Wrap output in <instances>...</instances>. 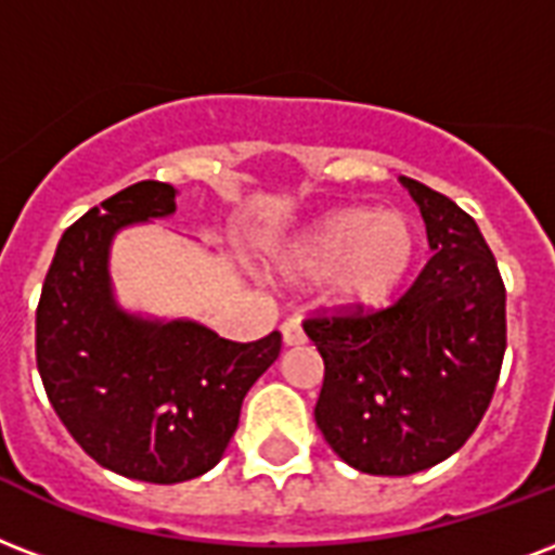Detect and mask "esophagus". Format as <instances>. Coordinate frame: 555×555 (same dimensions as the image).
Returning a JSON list of instances; mask_svg holds the SVG:
<instances>
[{"mask_svg": "<svg viewBox=\"0 0 555 555\" xmlns=\"http://www.w3.org/2000/svg\"><path fill=\"white\" fill-rule=\"evenodd\" d=\"M282 340H285V346H299L306 344V332H302V325H299V320H285L282 323Z\"/></svg>", "mask_w": 555, "mask_h": 555, "instance_id": "34e87169", "label": "esophagus"}]
</instances>
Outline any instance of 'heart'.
Wrapping results in <instances>:
<instances>
[{"mask_svg": "<svg viewBox=\"0 0 555 555\" xmlns=\"http://www.w3.org/2000/svg\"><path fill=\"white\" fill-rule=\"evenodd\" d=\"M418 256V230L404 211L340 209L291 244L287 276L328 282L334 302L380 308L399 294Z\"/></svg>", "mask_w": 555, "mask_h": 555, "instance_id": "heart-1", "label": "heart"}]
</instances>
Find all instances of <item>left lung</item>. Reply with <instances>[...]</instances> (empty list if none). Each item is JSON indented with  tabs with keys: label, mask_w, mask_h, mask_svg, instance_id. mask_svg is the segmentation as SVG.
Masks as SVG:
<instances>
[{
	"label": "left lung",
	"mask_w": 555,
	"mask_h": 555,
	"mask_svg": "<svg viewBox=\"0 0 555 555\" xmlns=\"http://www.w3.org/2000/svg\"><path fill=\"white\" fill-rule=\"evenodd\" d=\"M434 256L387 308H320L302 323L323 354L314 418L363 475L404 477L465 446L489 410L506 352V287L475 218L401 177Z\"/></svg>",
	"instance_id": "8db88e82"
}]
</instances>
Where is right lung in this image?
<instances>
[{
    "label": "right lung",
    "instance_id": "right-lung-1",
    "mask_svg": "<svg viewBox=\"0 0 555 555\" xmlns=\"http://www.w3.org/2000/svg\"><path fill=\"white\" fill-rule=\"evenodd\" d=\"M175 194L142 180L72 223L37 306V370L72 439L109 472L163 486L221 460L244 396L282 349L279 332L235 344L189 320H139L113 302L109 241L125 223L171 215Z\"/></svg>",
    "mask_w": 555,
    "mask_h": 555
}]
</instances>
